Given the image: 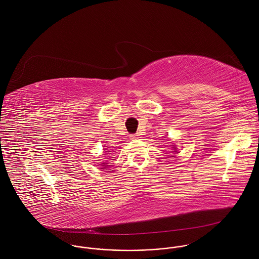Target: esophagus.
Instances as JSON below:
<instances>
[{
	"instance_id": "34e87169",
	"label": "esophagus",
	"mask_w": 259,
	"mask_h": 259,
	"mask_svg": "<svg viewBox=\"0 0 259 259\" xmlns=\"http://www.w3.org/2000/svg\"><path fill=\"white\" fill-rule=\"evenodd\" d=\"M139 137H140V135H138V134H136V135H131V139L132 140H136V139H139Z\"/></svg>"
}]
</instances>
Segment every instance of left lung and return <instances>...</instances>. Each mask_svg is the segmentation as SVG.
Wrapping results in <instances>:
<instances>
[{
	"label": "left lung",
	"instance_id": "8db88e82",
	"mask_svg": "<svg viewBox=\"0 0 259 259\" xmlns=\"http://www.w3.org/2000/svg\"><path fill=\"white\" fill-rule=\"evenodd\" d=\"M172 152H174V151H172Z\"/></svg>",
	"mask_w": 259,
	"mask_h": 259
}]
</instances>
